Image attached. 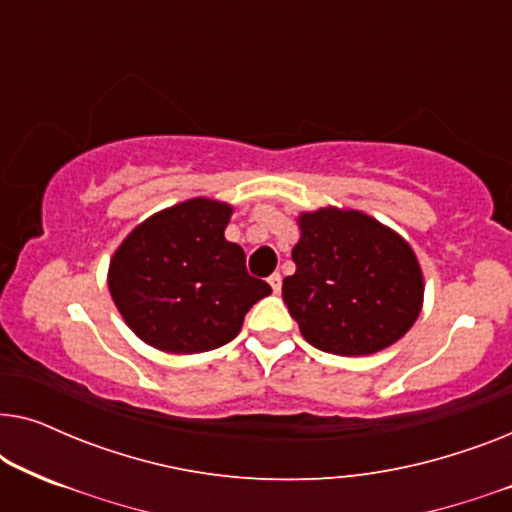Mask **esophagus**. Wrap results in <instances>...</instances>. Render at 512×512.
I'll use <instances>...</instances> for the list:
<instances>
[{
	"instance_id": "obj_1",
	"label": "esophagus",
	"mask_w": 512,
	"mask_h": 512,
	"mask_svg": "<svg viewBox=\"0 0 512 512\" xmlns=\"http://www.w3.org/2000/svg\"><path fill=\"white\" fill-rule=\"evenodd\" d=\"M268 284L272 286V291L279 293L282 291V275H279V272H272V275L268 277Z\"/></svg>"
}]
</instances>
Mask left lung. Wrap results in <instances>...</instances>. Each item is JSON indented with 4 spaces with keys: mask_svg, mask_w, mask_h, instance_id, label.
I'll list each match as a JSON object with an SVG mask.
<instances>
[{
    "mask_svg": "<svg viewBox=\"0 0 512 512\" xmlns=\"http://www.w3.org/2000/svg\"><path fill=\"white\" fill-rule=\"evenodd\" d=\"M296 272L282 296L312 347L366 356L401 340L424 303V275L401 235L359 209L298 216Z\"/></svg>",
    "mask_w": 512,
    "mask_h": 512,
    "instance_id": "left-lung-1",
    "label": "left lung"
}]
</instances>
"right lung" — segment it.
Instances as JSON below:
<instances>
[{"mask_svg": "<svg viewBox=\"0 0 512 512\" xmlns=\"http://www.w3.org/2000/svg\"><path fill=\"white\" fill-rule=\"evenodd\" d=\"M233 207L193 198L139 223L109 263V293L137 338L167 354H200L240 333L251 305L270 296L228 242Z\"/></svg>", "mask_w": 512, "mask_h": 512, "instance_id": "right-lung-1", "label": "right lung"}]
</instances>
